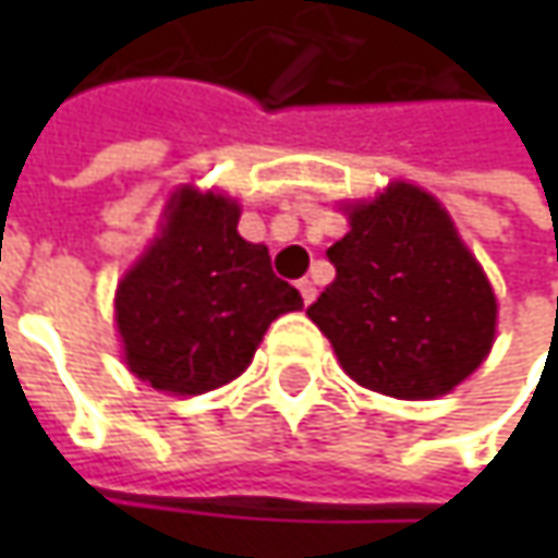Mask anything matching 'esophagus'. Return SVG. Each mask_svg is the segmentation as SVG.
Wrapping results in <instances>:
<instances>
[{
	"instance_id": "1",
	"label": "esophagus",
	"mask_w": 558,
	"mask_h": 558,
	"mask_svg": "<svg viewBox=\"0 0 558 558\" xmlns=\"http://www.w3.org/2000/svg\"><path fill=\"white\" fill-rule=\"evenodd\" d=\"M298 291H301L304 304H313V298H316V282H313V279H301V282H298Z\"/></svg>"
}]
</instances>
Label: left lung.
<instances>
[{"instance_id": "obj_1", "label": "left lung", "mask_w": 558, "mask_h": 558, "mask_svg": "<svg viewBox=\"0 0 558 558\" xmlns=\"http://www.w3.org/2000/svg\"><path fill=\"white\" fill-rule=\"evenodd\" d=\"M348 235L329 247L335 279L307 307L356 385L397 397L450 395L497 341V294L450 210L395 180L338 202Z\"/></svg>"}]
</instances>
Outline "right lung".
Wrapping results in <instances>:
<instances>
[{
	"instance_id": "right-lung-1",
	"label": "right lung",
	"mask_w": 558,
	"mask_h": 558,
	"mask_svg": "<svg viewBox=\"0 0 558 558\" xmlns=\"http://www.w3.org/2000/svg\"><path fill=\"white\" fill-rule=\"evenodd\" d=\"M242 204L220 189L170 192L161 223L114 291L123 366L155 391L195 397L245 373L269 323L304 307L267 245L239 235Z\"/></svg>"
}]
</instances>
